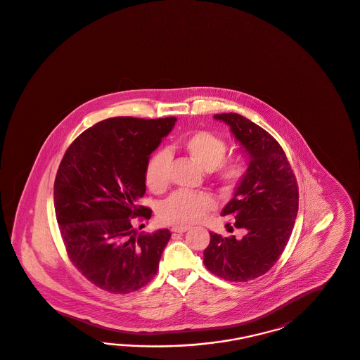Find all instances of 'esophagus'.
<instances>
[{"instance_id":"34e87169","label":"esophagus","mask_w":360,"mask_h":360,"mask_svg":"<svg viewBox=\"0 0 360 360\" xmlns=\"http://www.w3.org/2000/svg\"><path fill=\"white\" fill-rule=\"evenodd\" d=\"M187 230H190V226H173L172 227V231L173 233H179V234H182V233H186Z\"/></svg>"}]
</instances>
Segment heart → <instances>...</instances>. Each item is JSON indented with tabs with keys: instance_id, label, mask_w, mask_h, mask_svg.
<instances>
[{
	"instance_id": "heart-1",
	"label": "heart",
	"mask_w": 360,
	"mask_h": 360,
	"mask_svg": "<svg viewBox=\"0 0 360 360\" xmlns=\"http://www.w3.org/2000/svg\"><path fill=\"white\" fill-rule=\"evenodd\" d=\"M182 148L190 158L205 170L215 169L218 181L226 188L236 186L246 173V160L236 155L224 160L227 145L221 136L209 131H197L182 141ZM170 154L154 153L146 163L145 181L151 191H163L170 181ZM214 206V200L206 193L175 191L160 206V218L165 224H194Z\"/></svg>"
}]
</instances>
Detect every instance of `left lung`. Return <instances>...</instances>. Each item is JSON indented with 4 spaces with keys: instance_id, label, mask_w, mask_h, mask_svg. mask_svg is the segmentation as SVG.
<instances>
[{
    "instance_id": "obj_1",
    "label": "left lung",
    "mask_w": 360,
    "mask_h": 360,
    "mask_svg": "<svg viewBox=\"0 0 360 360\" xmlns=\"http://www.w3.org/2000/svg\"><path fill=\"white\" fill-rule=\"evenodd\" d=\"M214 118L230 127L246 154V173L221 212L245 236L210 233L203 263L226 281L248 282L267 273L285 250L297 219V181L285 151L261 126L236 112Z\"/></svg>"
}]
</instances>
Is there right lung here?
<instances>
[{"mask_svg":"<svg viewBox=\"0 0 360 360\" xmlns=\"http://www.w3.org/2000/svg\"><path fill=\"white\" fill-rule=\"evenodd\" d=\"M175 117H115L89 127L66 150L54 182V209L70 261L91 283L114 294L148 285L172 233H139L150 154ZM145 224L139 226V230Z\"/></svg>","mask_w":360,"mask_h":360,"instance_id":"right-lung-1","label":"right lung"}]
</instances>
